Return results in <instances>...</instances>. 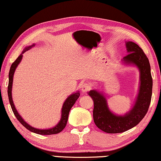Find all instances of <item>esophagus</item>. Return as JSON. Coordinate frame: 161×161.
Masks as SVG:
<instances>
[{
	"instance_id": "obj_1",
	"label": "esophagus",
	"mask_w": 161,
	"mask_h": 161,
	"mask_svg": "<svg viewBox=\"0 0 161 161\" xmlns=\"http://www.w3.org/2000/svg\"><path fill=\"white\" fill-rule=\"evenodd\" d=\"M81 89L82 92H86L87 91H89L91 89V84L89 83H84L81 85Z\"/></svg>"
}]
</instances>
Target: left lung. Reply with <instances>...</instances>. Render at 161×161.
<instances>
[{
	"label": "left lung",
	"mask_w": 161,
	"mask_h": 161,
	"mask_svg": "<svg viewBox=\"0 0 161 161\" xmlns=\"http://www.w3.org/2000/svg\"><path fill=\"white\" fill-rule=\"evenodd\" d=\"M125 42L128 54L121 59L122 63L136 67L140 73L139 89L133 107L124 115H118L110 110L103 92L97 89L88 92L94 101V123L99 129L108 133H122L136 126L145 116L151 103L153 80L148 59L135 42Z\"/></svg>",
	"instance_id": "left-lung-1"
}]
</instances>
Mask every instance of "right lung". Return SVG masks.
Instances as JSON below:
<instances>
[{"instance_id":"add662e5","label":"right lung","mask_w":161,"mask_h":161,"mask_svg":"<svg viewBox=\"0 0 161 161\" xmlns=\"http://www.w3.org/2000/svg\"><path fill=\"white\" fill-rule=\"evenodd\" d=\"M35 44L33 43L32 45L30 46H27L26 47L24 48V50L22 52V53L19 55L18 58L15 59V61L13 62V63L11 64V67H10V69L9 71V75H8V78H9V81H8V99H9V102H10V107H11L12 110L14 113L15 116L19 121L20 122V124L23 125V126H25L27 129L29 130L30 131L33 132L35 133H37V134H40V135H52V134H56V133H58L59 132H61L62 130H63L65 126H66L67 123V120H68V116H69V111L71 109V108L73 107V105L75 104V103L76 102V101L77 100V99L80 96V92L77 91L75 92V93H72L71 95H69L68 97L66 100L64 101V102L62 105V111H61V119L60 121L58 122V124L54 126L53 128H50V129H36V128H34L31 126V125H29L27 122L25 121L22 116L19 114L18 112L17 109L14 105V103H13V98H12V87H13V76H14V73L16 69V68L18 66V64H20V62H21L22 59H23V54L25 53V52L29 50L30 49H31L32 47H35Z\"/></svg>"}]
</instances>
